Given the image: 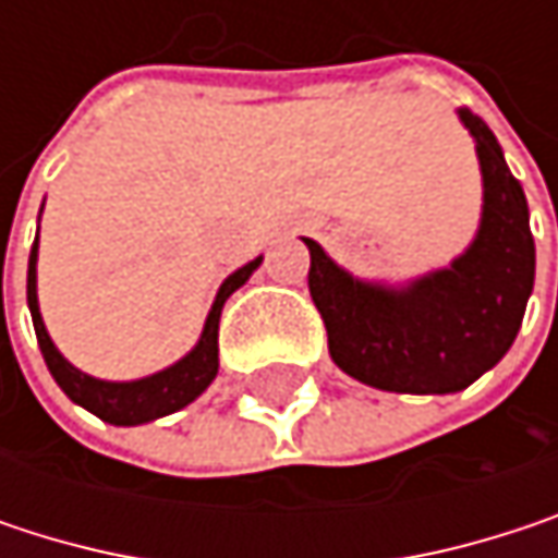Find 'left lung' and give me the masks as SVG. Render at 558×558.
I'll return each instance as SVG.
<instances>
[{"label": "left lung", "mask_w": 558, "mask_h": 558, "mask_svg": "<svg viewBox=\"0 0 558 558\" xmlns=\"http://www.w3.org/2000/svg\"><path fill=\"white\" fill-rule=\"evenodd\" d=\"M485 216L475 245L449 268L407 290L352 280L329 255L310 248V296L326 323L332 362L355 381L393 393H452L478 381L513 345L533 290L536 248L520 180L495 132L469 109Z\"/></svg>", "instance_id": "8db88e82"}]
</instances>
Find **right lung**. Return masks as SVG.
<instances>
[{"mask_svg":"<svg viewBox=\"0 0 558 558\" xmlns=\"http://www.w3.org/2000/svg\"><path fill=\"white\" fill-rule=\"evenodd\" d=\"M35 262H38V242L32 248V258H28V310H32V323H35V336H38V345H41V355L48 362V372L54 375V381L60 390L86 407L89 413H96L99 420L106 423H116V426H135V423H148V420H158V416H168L173 410L186 407L190 400H196L203 390L213 385L216 372H219V316H222V306L226 300L252 278V271L262 265V258L248 262L245 268H239L232 278H226V283L219 287L216 293V303L206 316V326H203V336H199V345L180 359L177 365H170L168 372H158L151 378H142V381H96L83 372H76L60 352L54 349L45 323H41V313H38V290H35Z\"/></svg>","mask_w":558,"mask_h":558,"instance_id":"obj_1","label":"right lung"}]
</instances>
